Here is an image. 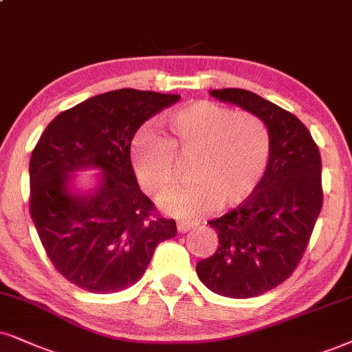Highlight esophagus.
<instances>
[{"mask_svg": "<svg viewBox=\"0 0 352 352\" xmlns=\"http://www.w3.org/2000/svg\"><path fill=\"white\" fill-rule=\"evenodd\" d=\"M195 226H197L195 222H184V221H182V222H179V224H177V229H179L180 234H185V232H188L190 229H193Z\"/></svg>", "mask_w": 352, "mask_h": 352, "instance_id": "34e87169", "label": "esophagus"}]
</instances>
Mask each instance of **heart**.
I'll return each instance as SVG.
<instances>
[{
	"mask_svg": "<svg viewBox=\"0 0 352 352\" xmlns=\"http://www.w3.org/2000/svg\"><path fill=\"white\" fill-rule=\"evenodd\" d=\"M166 136L141 131L130 149L140 185L161 197L177 179V161L190 162L184 188L162 201L168 214L197 219L212 208H232L250 198L271 157V133L258 115L197 100L164 118Z\"/></svg>",
	"mask_w": 352,
	"mask_h": 352,
	"instance_id": "1",
	"label": "heart"
}]
</instances>
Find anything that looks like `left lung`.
<instances>
[{"instance_id":"left-lung-1","label":"left lung","mask_w":352,"mask_h":352,"mask_svg":"<svg viewBox=\"0 0 352 352\" xmlns=\"http://www.w3.org/2000/svg\"><path fill=\"white\" fill-rule=\"evenodd\" d=\"M211 96L242 107L268 124L271 157L250 198L208 224L219 247L197 265L198 278L216 294L248 299L271 291L294 273L322 211V157L296 115L245 89Z\"/></svg>"}]
</instances>
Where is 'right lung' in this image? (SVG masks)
<instances>
[{
	"mask_svg": "<svg viewBox=\"0 0 352 352\" xmlns=\"http://www.w3.org/2000/svg\"><path fill=\"white\" fill-rule=\"evenodd\" d=\"M180 96L118 89L52 120L30 155L29 211L48 258L74 286L110 294L133 286L155 247L177 235L141 191L131 166L135 133ZM102 170L91 194L71 192L70 173Z\"/></svg>",
	"mask_w": 352,
	"mask_h": 352,
	"instance_id": "right-lung-1",
	"label": "right lung"
}]
</instances>
